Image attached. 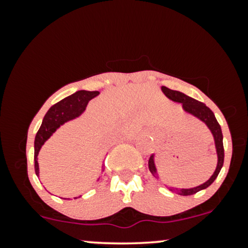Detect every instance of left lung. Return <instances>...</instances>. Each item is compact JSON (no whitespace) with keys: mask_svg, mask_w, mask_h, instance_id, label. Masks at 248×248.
Listing matches in <instances>:
<instances>
[{"mask_svg":"<svg viewBox=\"0 0 248 248\" xmlns=\"http://www.w3.org/2000/svg\"><path fill=\"white\" fill-rule=\"evenodd\" d=\"M162 92L166 94L168 99L173 102H177V104H182V107H183V110L187 114L195 116L197 118L198 120H201L202 122L206 124V127L209 128L210 132H211L213 140H215V146H216V152H217V157H218V162H217V167H216L215 172L213 175L210 177L205 183L201 184V186H196V187H190V189H178V187H170L171 191L177 192L178 195L181 196H190L193 195V193L201 191V190L206 189L209 187L211 184L215 182V179L217 178L218 173L220 172L221 168H223L224 164V146H223V133H221V128L219 126L217 119H216L215 114L209 107L206 106L205 104L203 102L195 100V99L190 98L184 94V93L179 92V91H173L170 90L166 86L161 87ZM148 166H149V170L150 172L153 173L154 177L158 178L157 175V170H156V166H155V155H152L149 158V162H148Z\"/></svg>","mask_w":248,"mask_h":248,"instance_id":"1","label":"left lung"}]
</instances>
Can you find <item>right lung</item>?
I'll return each mask as SVG.
<instances>
[{
	"instance_id": "1",
	"label": "right lung",
	"mask_w": 248,
	"mask_h": 248,
	"mask_svg": "<svg viewBox=\"0 0 248 248\" xmlns=\"http://www.w3.org/2000/svg\"><path fill=\"white\" fill-rule=\"evenodd\" d=\"M99 94L100 92L98 91H77L73 94L57 102L47 110L35 138V171L37 176H39L38 153L44 142L65 122L80 116L86 109L88 101Z\"/></svg>"
}]
</instances>
